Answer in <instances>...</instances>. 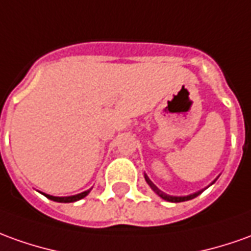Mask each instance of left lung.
<instances>
[{
	"instance_id": "1",
	"label": "left lung",
	"mask_w": 251,
	"mask_h": 251,
	"mask_svg": "<svg viewBox=\"0 0 251 251\" xmlns=\"http://www.w3.org/2000/svg\"><path fill=\"white\" fill-rule=\"evenodd\" d=\"M145 179H146V181H148V183H149V186H150V187L153 188V190H154L155 193H157V194L160 195V197H161L162 200H165V201H169V202H183V201H188V200H191V198H195L197 195L200 194V193H195V194L188 195V197H171V195H167V194H164V193H161V191H160L158 188L155 187V186H154V184H153V183H151V181L149 180L148 176H145Z\"/></svg>"
}]
</instances>
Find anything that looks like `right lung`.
<instances>
[{"label":"right lung","mask_w":251,"mask_h":251,"mask_svg":"<svg viewBox=\"0 0 251 251\" xmlns=\"http://www.w3.org/2000/svg\"><path fill=\"white\" fill-rule=\"evenodd\" d=\"M89 191H84V193H80V194L77 195H72V197H53V195H46L49 200H51V201H56V202H75V201H79V200H82V198H84L86 195L89 194Z\"/></svg>","instance_id":"1"}]
</instances>
